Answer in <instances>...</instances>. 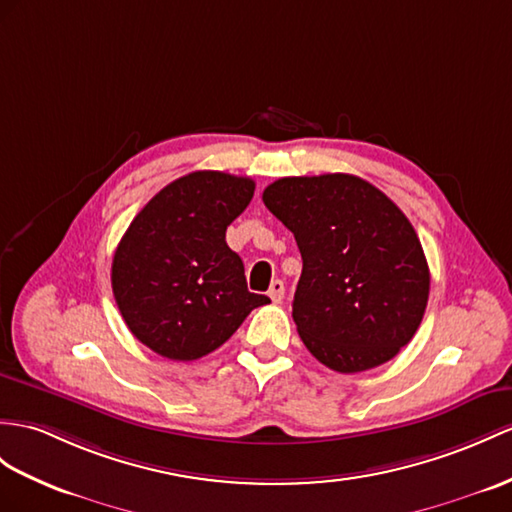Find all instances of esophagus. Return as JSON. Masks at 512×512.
Listing matches in <instances>:
<instances>
[{
  "instance_id": "34e87169",
  "label": "esophagus",
  "mask_w": 512,
  "mask_h": 512,
  "mask_svg": "<svg viewBox=\"0 0 512 512\" xmlns=\"http://www.w3.org/2000/svg\"><path fill=\"white\" fill-rule=\"evenodd\" d=\"M267 295L271 297L273 304H280L282 299H284V282H282V280H273L271 286H269Z\"/></svg>"
}]
</instances>
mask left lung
Returning a JSON list of instances; mask_svg holds the SVG:
<instances>
[{
	"instance_id": "8db88e82",
	"label": "left lung",
	"mask_w": 512,
	"mask_h": 512,
	"mask_svg": "<svg viewBox=\"0 0 512 512\" xmlns=\"http://www.w3.org/2000/svg\"><path fill=\"white\" fill-rule=\"evenodd\" d=\"M263 202L302 254L293 321L319 363L358 373L408 345L426 313L430 269L389 197L350 173H323L280 178Z\"/></svg>"
}]
</instances>
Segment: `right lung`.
Listing matches in <instances>:
<instances>
[{
    "label": "right lung",
    "instance_id": "1",
    "mask_svg": "<svg viewBox=\"0 0 512 512\" xmlns=\"http://www.w3.org/2000/svg\"><path fill=\"white\" fill-rule=\"evenodd\" d=\"M252 178L193 171L156 193L112 258V293L130 332L169 360H197L226 343L267 295L247 291L226 230L252 202Z\"/></svg>",
    "mask_w": 512,
    "mask_h": 512
}]
</instances>
